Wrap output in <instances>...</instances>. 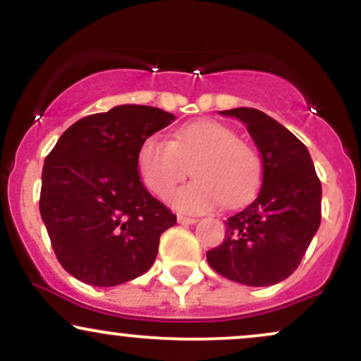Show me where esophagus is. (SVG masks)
I'll return each mask as SVG.
<instances>
[{
  "mask_svg": "<svg viewBox=\"0 0 361 361\" xmlns=\"http://www.w3.org/2000/svg\"><path fill=\"white\" fill-rule=\"evenodd\" d=\"M176 221H178V224H183V226H190V224L197 222V219H195V217H186V215H178Z\"/></svg>",
  "mask_w": 361,
  "mask_h": 361,
  "instance_id": "1",
  "label": "esophagus"
}]
</instances>
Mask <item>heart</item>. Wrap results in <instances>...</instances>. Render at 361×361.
Returning a JSON list of instances; mask_svg holds the SVG:
<instances>
[{
	"label": "heart",
	"mask_w": 361,
	"mask_h": 361,
	"mask_svg": "<svg viewBox=\"0 0 361 361\" xmlns=\"http://www.w3.org/2000/svg\"><path fill=\"white\" fill-rule=\"evenodd\" d=\"M137 169L144 185L164 197L188 173L197 178L169 195L181 212L198 214L222 202L238 207L256 193L261 161L250 144L215 120H197L173 130L169 142L151 135L140 144Z\"/></svg>",
	"instance_id": "1"
}]
</instances>
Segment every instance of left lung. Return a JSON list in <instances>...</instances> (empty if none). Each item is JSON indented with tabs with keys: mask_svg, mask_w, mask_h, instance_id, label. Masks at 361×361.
<instances>
[{
	"mask_svg": "<svg viewBox=\"0 0 361 361\" xmlns=\"http://www.w3.org/2000/svg\"><path fill=\"white\" fill-rule=\"evenodd\" d=\"M239 118L255 140L263 163L259 193L226 221L221 246L207 252L219 275L268 287L300 264L321 224V180L307 147L275 118L256 109L224 110Z\"/></svg>",
	"mask_w": 361,
	"mask_h": 361,
	"instance_id": "left-lung-1",
	"label": "left lung"
}]
</instances>
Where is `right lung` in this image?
Wrapping results in <instances>:
<instances>
[{
  "label": "right lung",
  "mask_w": 361,
  "mask_h": 361,
  "mask_svg": "<svg viewBox=\"0 0 361 361\" xmlns=\"http://www.w3.org/2000/svg\"><path fill=\"white\" fill-rule=\"evenodd\" d=\"M175 115L120 105L78 120L45 157L40 215L69 275L115 287L146 273L176 215L139 178L140 144Z\"/></svg>",
  "instance_id": "right-lung-1"
}]
</instances>
